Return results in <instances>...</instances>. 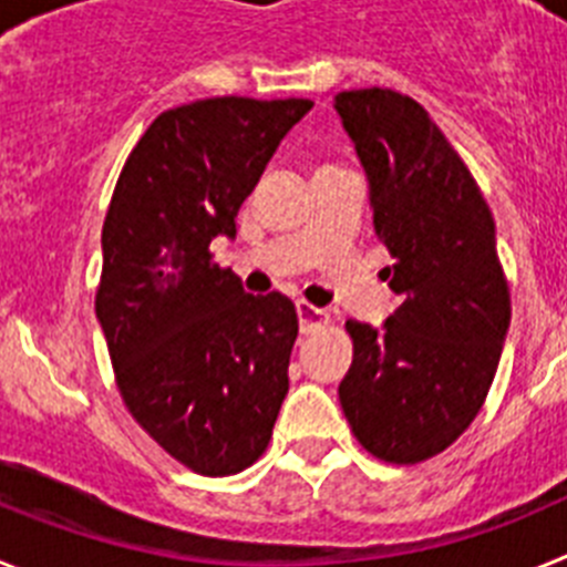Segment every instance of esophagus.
I'll use <instances>...</instances> for the list:
<instances>
[{
    "instance_id": "esophagus-1",
    "label": "esophagus",
    "mask_w": 567,
    "mask_h": 567,
    "mask_svg": "<svg viewBox=\"0 0 567 567\" xmlns=\"http://www.w3.org/2000/svg\"><path fill=\"white\" fill-rule=\"evenodd\" d=\"M295 309H298L300 332H303V334L315 332V329L327 327V323H329V312H327V309L312 307V303H307V300H298V303H295Z\"/></svg>"
}]
</instances>
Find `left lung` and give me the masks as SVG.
Returning a JSON list of instances; mask_svg holds the SVG:
<instances>
[{"label":"left lung","instance_id":"left-lung-1","mask_svg":"<svg viewBox=\"0 0 567 567\" xmlns=\"http://www.w3.org/2000/svg\"><path fill=\"white\" fill-rule=\"evenodd\" d=\"M369 182L374 233L398 307L372 327L346 320L354 358L338 394L354 437L385 463H420L477 417L511 323L494 218L454 147L394 90L334 96Z\"/></svg>","mask_w":567,"mask_h":567}]
</instances>
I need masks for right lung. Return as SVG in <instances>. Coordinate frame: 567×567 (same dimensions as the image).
Segmentation results:
<instances>
[{"mask_svg":"<svg viewBox=\"0 0 567 567\" xmlns=\"http://www.w3.org/2000/svg\"><path fill=\"white\" fill-rule=\"evenodd\" d=\"M309 99L221 96L155 118L124 164L102 229L96 318L124 405L169 457L207 477L267 452L289 392L295 303L249 295L209 244Z\"/></svg>","mask_w":567,"mask_h":567,"instance_id":"obj_1","label":"right lung"}]
</instances>
